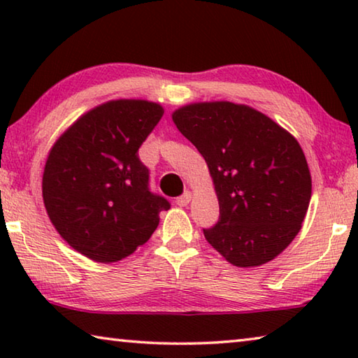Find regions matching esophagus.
<instances>
[{
  "label": "esophagus",
  "instance_id": "obj_1",
  "mask_svg": "<svg viewBox=\"0 0 358 358\" xmlns=\"http://www.w3.org/2000/svg\"><path fill=\"white\" fill-rule=\"evenodd\" d=\"M191 197H192V194L189 191H186L185 194H181L180 197L175 199V203H177L178 207H186V205L191 202Z\"/></svg>",
  "mask_w": 358,
  "mask_h": 358
}]
</instances>
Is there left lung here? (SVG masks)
<instances>
[{"mask_svg":"<svg viewBox=\"0 0 358 358\" xmlns=\"http://www.w3.org/2000/svg\"><path fill=\"white\" fill-rule=\"evenodd\" d=\"M172 120L207 162L220 202L208 243L235 266L273 260L300 232L311 173L296 138L262 112L229 101L194 102Z\"/></svg>","mask_w":358,"mask_h":358,"instance_id":"left-lung-1","label":"left lung"}]
</instances>
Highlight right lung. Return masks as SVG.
I'll return each mask as SVG.
<instances>
[{
	"instance_id": "right-lung-1",
	"label": "right lung",
	"mask_w": 358,
	"mask_h": 358,
	"mask_svg": "<svg viewBox=\"0 0 358 358\" xmlns=\"http://www.w3.org/2000/svg\"><path fill=\"white\" fill-rule=\"evenodd\" d=\"M162 115L156 102L108 101L76 120L50 148L42 175L47 215L85 257L102 264L128 257L171 207L150 191L137 153Z\"/></svg>"
}]
</instances>
